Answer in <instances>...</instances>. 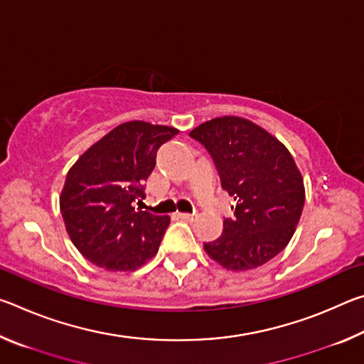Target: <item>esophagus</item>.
<instances>
[{
	"mask_svg": "<svg viewBox=\"0 0 364 364\" xmlns=\"http://www.w3.org/2000/svg\"><path fill=\"white\" fill-rule=\"evenodd\" d=\"M178 217L183 218V220H193V218H194V213H188V212H178Z\"/></svg>",
	"mask_w": 364,
	"mask_h": 364,
	"instance_id": "esophagus-1",
	"label": "esophagus"
}]
</instances>
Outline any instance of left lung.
Wrapping results in <instances>:
<instances>
[{"label": "left lung", "instance_id": "left-lung-1", "mask_svg": "<svg viewBox=\"0 0 364 364\" xmlns=\"http://www.w3.org/2000/svg\"><path fill=\"white\" fill-rule=\"evenodd\" d=\"M189 134L212 154L221 188L236 200L234 217L204 250L230 271L262 267L291 241L304 210V176L292 154L244 117H217Z\"/></svg>", "mask_w": 364, "mask_h": 364}]
</instances>
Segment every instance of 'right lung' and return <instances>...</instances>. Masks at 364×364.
Here are the masks:
<instances>
[{
	"label": "right lung",
	"instance_id": "add662e5",
	"mask_svg": "<svg viewBox=\"0 0 364 364\" xmlns=\"http://www.w3.org/2000/svg\"><path fill=\"white\" fill-rule=\"evenodd\" d=\"M176 128L132 120L91 144L67 171L59 196L65 231L86 260L130 273L157 254L168 215L134 207L156 167L159 147Z\"/></svg>",
	"mask_w": 364,
	"mask_h": 364
}]
</instances>
